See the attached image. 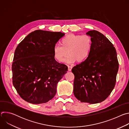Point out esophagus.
<instances>
[{"label":"esophagus","mask_w":129,"mask_h":129,"mask_svg":"<svg viewBox=\"0 0 129 129\" xmlns=\"http://www.w3.org/2000/svg\"><path fill=\"white\" fill-rule=\"evenodd\" d=\"M68 71H71L72 68V66H69V65H68Z\"/></svg>","instance_id":"1"}]
</instances>
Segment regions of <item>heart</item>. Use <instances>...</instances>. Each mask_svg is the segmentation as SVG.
<instances>
[{
    "label": "heart",
    "instance_id": "heart-1",
    "mask_svg": "<svg viewBox=\"0 0 129 129\" xmlns=\"http://www.w3.org/2000/svg\"><path fill=\"white\" fill-rule=\"evenodd\" d=\"M60 45L54 46L53 57L61 62L68 52L69 54L65 60L67 63L85 61L90 56L92 48V41L88 35H68L61 40Z\"/></svg>",
    "mask_w": 129,
    "mask_h": 129
}]
</instances>
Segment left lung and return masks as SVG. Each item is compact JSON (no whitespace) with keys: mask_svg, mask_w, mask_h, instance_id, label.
Wrapping results in <instances>:
<instances>
[{"mask_svg":"<svg viewBox=\"0 0 129 129\" xmlns=\"http://www.w3.org/2000/svg\"><path fill=\"white\" fill-rule=\"evenodd\" d=\"M92 41L89 57L72 69L75 75L73 93L82 103L96 104L105 101L114 89L119 63L115 48L100 32L86 33Z\"/></svg>","mask_w":129,"mask_h":129,"instance_id":"obj_1","label":"left lung"}]
</instances>
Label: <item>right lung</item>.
<instances>
[{"label":"right lung","mask_w":129,"mask_h":129,"mask_svg":"<svg viewBox=\"0 0 129 129\" xmlns=\"http://www.w3.org/2000/svg\"><path fill=\"white\" fill-rule=\"evenodd\" d=\"M64 35L36 30L17 46L12 67L13 84L24 101L43 104L56 95L57 84L68 67L55 60L53 49Z\"/></svg>","instance_id":"right-lung-1"}]
</instances>
